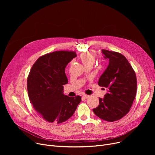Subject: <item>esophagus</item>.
<instances>
[{
    "label": "esophagus",
    "mask_w": 155,
    "mask_h": 155,
    "mask_svg": "<svg viewBox=\"0 0 155 155\" xmlns=\"http://www.w3.org/2000/svg\"><path fill=\"white\" fill-rule=\"evenodd\" d=\"M82 97H83V98H84V99H88V97H90V96L88 95H85V94H84V95H82Z\"/></svg>",
    "instance_id": "34e87169"
}]
</instances>
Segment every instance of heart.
<instances>
[{"mask_svg":"<svg viewBox=\"0 0 155 155\" xmlns=\"http://www.w3.org/2000/svg\"><path fill=\"white\" fill-rule=\"evenodd\" d=\"M96 58V54L94 52H85L80 54V59L85 65L93 64Z\"/></svg>","mask_w":155,"mask_h":155,"instance_id":"obj_1","label":"heart"}]
</instances>
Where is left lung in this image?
<instances>
[{"instance_id":"obj_1","label":"left lung","mask_w":155,"mask_h":155,"mask_svg":"<svg viewBox=\"0 0 155 155\" xmlns=\"http://www.w3.org/2000/svg\"><path fill=\"white\" fill-rule=\"evenodd\" d=\"M102 53L109 63L98 84L107 88L108 92L103 99L99 98L98 107L93 111L99 118L114 122L123 117L131 109L136 94V77L124 56L105 50Z\"/></svg>"}]
</instances>
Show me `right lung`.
Segmentation results:
<instances>
[{"instance_id": "add662e5", "label": "right lung", "mask_w": 155, "mask_h": 155, "mask_svg": "<svg viewBox=\"0 0 155 155\" xmlns=\"http://www.w3.org/2000/svg\"><path fill=\"white\" fill-rule=\"evenodd\" d=\"M73 51H58L39 57L28 77L29 100L35 110L46 121L60 124L74 114L81 97H70L63 94L68 83L64 69L75 58Z\"/></svg>"}]
</instances>
